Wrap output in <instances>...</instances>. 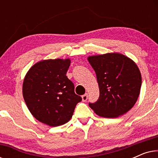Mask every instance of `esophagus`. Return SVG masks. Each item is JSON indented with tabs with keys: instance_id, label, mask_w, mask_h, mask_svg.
Wrapping results in <instances>:
<instances>
[{
	"instance_id": "esophagus-1",
	"label": "esophagus",
	"mask_w": 158,
	"mask_h": 158,
	"mask_svg": "<svg viewBox=\"0 0 158 158\" xmlns=\"http://www.w3.org/2000/svg\"><path fill=\"white\" fill-rule=\"evenodd\" d=\"M88 94H85L84 95H83L82 96V100H83V101H87L88 99Z\"/></svg>"
}]
</instances>
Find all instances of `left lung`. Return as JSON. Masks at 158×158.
<instances>
[{"label":"left lung","instance_id":"obj_1","mask_svg":"<svg viewBox=\"0 0 158 158\" xmlns=\"http://www.w3.org/2000/svg\"><path fill=\"white\" fill-rule=\"evenodd\" d=\"M88 60L96 74L100 95L89 103L97 115L116 118L135 104L142 85V76L133 60L119 53L90 56Z\"/></svg>","mask_w":158,"mask_h":158}]
</instances>
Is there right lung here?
Here are the masks:
<instances>
[{
  "mask_svg": "<svg viewBox=\"0 0 158 158\" xmlns=\"http://www.w3.org/2000/svg\"><path fill=\"white\" fill-rule=\"evenodd\" d=\"M70 59L46 60L34 64L23 83V96L34 117L50 127L64 124L72 118L82 98L66 76Z\"/></svg>",
  "mask_w": 158,
  "mask_h": 158,
  "instance_id": "obj_1",
  "label": "right lung"
}]
</instances>
